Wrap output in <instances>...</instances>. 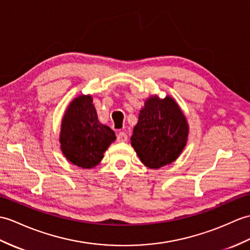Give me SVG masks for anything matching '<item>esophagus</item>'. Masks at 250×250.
Returning a JSON list of instances; mask_svg holds the SVG:
<instances>
[{"mask_svg":"<svg viewBox=\"0 0 250 250\" xmlns=\"http://www.w3.org/2000/svg\"><path fill=\"white\" fill-rule=\"evenodd\" d=\"M117 141L119 143H125L127 141V135L125 134V132H119L117 134Z\"/></svg>","mask_w":250,"mask_h":250,"instance_id":"34e87169","label":"esophagus"}]
</instances>
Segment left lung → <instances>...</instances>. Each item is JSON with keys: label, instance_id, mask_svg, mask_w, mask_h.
<instances>
[{"label": "left lung", "instance_id": "8db88e82", "mask_svg": "<svg viewBox=\"0 0 250 250\" xmlns=\"http://www.w3.org/2000/svg\"><path fill=\"white\" fill-rule=\"evenodd\" d=\"M188 132L187 117L175 99L152 95L139 111L131 145L145 166L159 169L179 158L187 146Z\"/></svg>", "mask_w": 250, "mask_h": 250}]
</instances>
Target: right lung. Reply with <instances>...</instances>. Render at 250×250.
<instances>
[{
  "label": "right lung",
  "instance_id": "right-lung-1",
  "mask_svg": "<svg viewBox=\"0 0 250 250\" xmlns=\"http://www.w3.org/2000/svg\"><path fill=\"white\" fill-rule=\"evenodd\" d=\"M115 141V132L99 121L91 95H80L69 103L60 132V147L67 161L90 169L100 164Z\"/></svg>",
  "mask_w": 250,
  "mask_h": 250
}]
</instances>
